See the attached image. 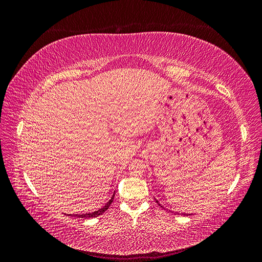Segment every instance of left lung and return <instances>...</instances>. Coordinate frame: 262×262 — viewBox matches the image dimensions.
Returning a JSON list of instances; mask_svg holds the SVG:
<instances>
[{
	"mask_svg": "<svg viewBox=\"0 0 262 262\" xmlns=\"http://www.w3.org/2000/svg\"><path fill=\"white\" fill-rule=\"evenodd\" d=\"M156 202H157L158 204H160V202H158L157 200H156ZM160 205H161V204H160ZM161 207H163V205H161ZM163 208H164V207H163ZM180 214H181V215H188V214H187V213H180Z\"/></svg>",
	"mask_w": 262,
	"mask_h": 262,
	"instance_id": "obj_1",
	"label": "left lung"
}]
</instances>
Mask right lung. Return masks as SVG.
Masks as SVG:
<instances>
[{"instance_id": "obj_1", "label": "right lung", "mask_w": 262, "mask_h": 262, "mask_svg": "<svg viewBox=\"0 0 262 262\" xmlns=\"http://www.w3.org/2000/svg\"><path fill=\"white\" fill-rule=\"evenodd\" d=\"M114 196H115V192L112 196V199H110L104 207H101L100 209H98L97 211H94L92 213H83V214H69V215L71 216H76V217H81V219H91V217H96V216H99L101 215L102 213L106 212L108 210V208L110 207V204L113 203V200H114Z\"/></svg>"}]
</instances>
